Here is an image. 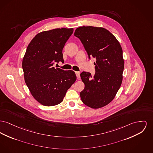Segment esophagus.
I'll list each match as a JSON object with an SVG mask.
<instances>
[{"instance_id": "obj_1", "label": "esophagus", "mask_w": 153, "mask_h": 153, "mask_svg": "<svg viewBox=\"0 0 153 153\" xmlns=\"http://www.w3.org/2000/svg\"><path fill=\"white\" fill-rule=\"evenodd\" d=\"M75 73H76V74L77 78L78 79H80V72H75Z\"/></svg>"}]
</instances>
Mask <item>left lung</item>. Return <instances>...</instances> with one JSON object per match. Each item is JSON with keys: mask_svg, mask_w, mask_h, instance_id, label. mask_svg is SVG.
I'll list each match as a JSON object with an SVG mask.
<instances>
[{"mask_svg": "<svg viewBox=\"0 0 153 153\" xmlns=\"http://www.w3.org/2000/svg\"><path fill=\"white\" fill-rule=\"evenodd\" d=\"M74 35L78 37L90 57L95 58V73L80 74L85 84L80 92L82 102L93 108H102L114 98L123 80L124 61L120 43L103 27H80Z\"/></svg>", "mask_w": 153, "mask_h": 153, "instance_id": "obj_1", "label": "left lung"}]
</instances>
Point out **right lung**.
I'll use <instances>...</instances> for the list:
<instances>
[{
  "label": "right lung",
  "mask_w": 153,
  "mask_h": 153,
  "mask_svg": "<svg viewBox=\"0 0 153 153\" xmlns=\"http://www.w3.org/2000/svg\"><path fill=\"white\" fill-rule=\"evenodd\" d=\"M73 28H57L37 34L27 46L22 59L25 83L33 98L42 105L52 106L63 101L76 80L74 72L55 68L64 62L62 50Z\"/></svg>",
  "instance_id": "right-lung-1"
}]
</instances>
